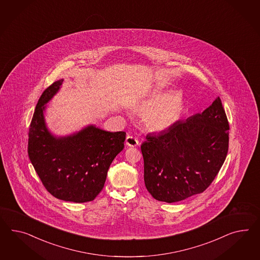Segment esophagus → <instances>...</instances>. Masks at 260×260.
Returning <instances> with one entry per match:
<instances>
[{
  "instance_id": "34e87169",
  "label": "esophagus",
  "mask_w": 260,
  "mask_h": 260,
  "mask_svg": "<svg viewBox=\"0 0 260 260\" xmlns=\"http://www.w3.org/2000/svg\"><path fill=\"white\" fill-rule=\"evenodd\" d=\"M126 144L128 147H136L139 144V141L132 135H127L126 138Z\"/></svg>"
}]
</instances>
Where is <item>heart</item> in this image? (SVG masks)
Returning a JSON list of instances; mask_svg holds the SVG:
<instances>
[{"mask_svg":"<svg viewBox=\"0 0 260 260\" xmlns=\"http://www.w3.org/2000/svg\"><path fill=\"white\" fill-rule=\"evenodd\" d=\"M140 109L149 112L148 125L153 131H165L180 119L183 111L180 94L174 91L158 92L142 102Z\"/></svg>","mask_w":260,"mask_h":260,"instance_id":"1","label":"heart"}]
</instances>
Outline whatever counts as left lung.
<instances>
[{
	"mask_svg": "<svg viewBox=\"0 0 260 260\" xmlns=\"http://www.w3.org/2000/svg\"><path fill=\"white\" fill-rule=\"evenodd\" d=\"M228 131L224 109L217 98L202 113L148 134L141 150L144 181L151 196L171 204L203 193L224 162Z\"/></svg>",
	"mask_w": 260,
	"mask_h": 260,
	"instance_id": "8db88e82",
	"label": "left lung"
}]
</instances>
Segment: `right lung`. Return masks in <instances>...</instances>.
<instances>
[{
	"label": "right lung",
	"instance_id": "1",
	"mask_svg": "<svg viewBox=\"0 0 260 260\" xmlns=\"http://www.w3.org/2000/svg\"><path fill=\"white\" fill-rule=\"evenodd\" d=\"M63 79L42 92L28 133V156L42 184L65 202L93 201L103 189L109 168L124 148L126 133L106 132L93 125L56 137L47 128L43 112Z\"/></svg>",
	"mask_w": 260,
	"mask_h": 260
}]
</instances>
